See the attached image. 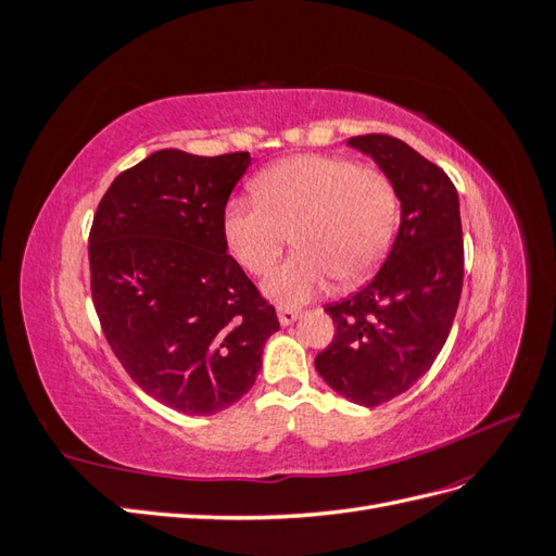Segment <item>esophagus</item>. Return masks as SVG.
<instances>
[{"instance_id":"obj_1","label":"esophagus","mask_w":556,"mask_h":556,"mask_svg":"<svg viewBox=\"0 0 556 556\" xmlns=\"http://www.w3.org/2000/svg\"><path fill=\"white\" fill-rule=\"evenodd\" d=\"M299 315H301V311H299V308H292V306H278V319H280V325H282V327H290V325H294L296 319H299Z\"/></svg>"}]
</instances>
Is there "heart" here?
Masks as SVG:
<instances>
[{
    "mask_svg": "<svg viewBox=\"0 0 556 556\" xmlns=\"http://www.w3.org/2000/svg\"><path fill=\"white\" fill-rule=\"evenodd\" d=\"M255 201H231L223 217L231 255L252 276L274 268L294 233L299 252L266 278L264 294L301 306L333 278L364 282L390 250L399 197L374 166L336 155L280 160L252 180Z\"/></svg>",
    "mask_w": 556,
    "mask_h": 556,
    "instance_id": "obj_1",
    "label": "heart"
}]
</instances>
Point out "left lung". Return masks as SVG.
I'll use <instances>...</instances> for the list:
<instances>
[{"label":"left lung","instance_id":"1","mask_svg":"<svg viewBox=\"0 0 556 556\" xmlns=\"http://www.w3.org/2000/svg\"><path fill=\"white\" fill-rule=\"evenodd\" d=\"M392 180L401 223L374 280L325 311L333 341L315 357L336 394L364 408L408 392L443 350L464 282L459 194L441 166L387 134L352 137Z\"/></svg>","mask_w":556,"mask_h":556}]
</instances>
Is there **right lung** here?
<instances>
[{
  "label": "right lung",
  "instance_id": "add662e5",
  "mask_svg": "<svg viewBox=\"0 0 556 556\" xmlns=\"http://www.w3.org/2000/svg\"><path fill=\"white\" fill-rule=\"evenodd\" d=\"M248 166V153L157 150L111 182L92 223L106 341L146 394L182 415H215L248 394L280 329L227 255L225 206Z\"/></svg>",
  "mask_w": 556,
  "mask_h": 556
}]
</instances>
